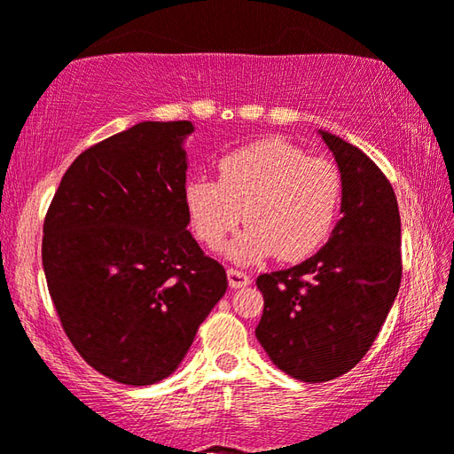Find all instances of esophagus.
Returning a JSON list of instances; mask_svg holds the SVG:
<instances>
[{"mask_svg": "<svg viewBox=\"0 0 454 454\" xmlns=\"http://www.w3.org/2000/svg\"><path fill=\"white\" fill-rule=\"evenodd\" d=\"M227 280L231 288H246V286H249V282H251L246 271L235 270V268L227 270Z\"/></svg>", "mask_w": 454, "mask_h": 454, "instance_id": "obj_1", "label": "esophagus"}]
</instances>
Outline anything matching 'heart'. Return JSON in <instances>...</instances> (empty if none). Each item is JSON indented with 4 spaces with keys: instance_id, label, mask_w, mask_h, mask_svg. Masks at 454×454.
Returning a JSON list of instances; mask_svg holds the SVG:
<instances>
[{
    "instance_id": "obj_1",
    "label": "heart",
    "mask_w": 454,
    "mask_h": 454,
    "mask_svg": "<svg viewBox=\"0 0 454 454\" xmlns=\"http://www.w3.org/2000/svg\"><path fill=\"white\" fill-rule=\"evenodd\" d=\"M343 178L331 160L306 156L282 139L243 145L221 156L217 180L191 176L183 188L192 231L208 249L221 247L243 221L229 255L257 262L276 254L300 262L329 239L337 221Z\"/></svg>"
}]
</instances>
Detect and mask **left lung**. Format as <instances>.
Wrapping results in <instances>:
<instances>
[{
  "label": "left lung",
  "instance_id": "1",
  "mask_svg": "<svg viewBox=\"0 0 454 454\" xmlns=\"http://www.w3.org/2000/svg\"><path fill=\"white\" fill-rule=\"evenodd\" d=\"M343 178L340 213L326 246L294 268L262 274L255 337L300 381H329L364 359L402 280L395 192L357 145L320 131Z\"/></svg>",
  "mask_w": 454,
  "mask_h": 454
}]
</instances>
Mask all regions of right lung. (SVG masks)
<instances>
[{
  "label": "right lung",
  "mask_w": 454,
  "mask_h": 454,
  "mask_svg": "<svg viewBox=\"0 0 454 454\" xmlns=\"http://www.w3.org/2000/svg\"><path fill=\"white\" fill-rule=\"evenodd\" d=\"M191 121H144L90 145L44 217L42 266L62 329L97 372L150 386L184 359L227 290L183 200Z\"/></svg>",
  "instance_id": "add662e5"
}]
</instances>
